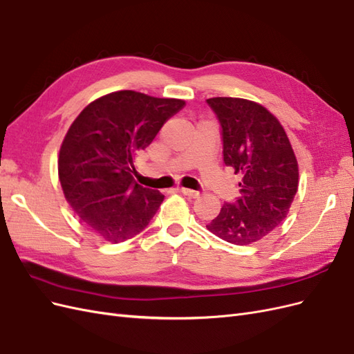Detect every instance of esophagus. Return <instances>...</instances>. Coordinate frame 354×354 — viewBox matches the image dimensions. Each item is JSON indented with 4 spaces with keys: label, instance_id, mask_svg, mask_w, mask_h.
<instances>
[{
    "label": "esophagus",
    "instance_id": "esophagus-1",
    "mask_svg": "<svg viewBox=\"0 0 354 354\" xmlns=\"http://www.w3.org/2000/svg\"><path fill=\"white\" fill-rule=\"evenodd\" d=\"M181 194L186 195V196H190V198H196L199 196V192L198 190H192V189H187V187H180L178 189Z\"/></svg>",
    "mask_w": 354,
    "mask_h": 354
}]
</instances>
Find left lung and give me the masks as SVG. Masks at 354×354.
Listing matches in <instances>:
<instances>
[{"instance_id": "left-lung-1", "label": "left lung", "mask_w": 354, "mask_h": 354, "mask_svg": "<svg viewBox=\"0 0 354 354\" xmlns=\"http://www.w3.org/2000/svg\"><path fill=\"white\" fill-rule=\"evenodd\" d=\"M220 122L223 160L239 174L241 196L207 224L220 239L248 245L281 224L298 189V164L281 122L245 99L207 100Z\"/></svg>"}]
</instances>
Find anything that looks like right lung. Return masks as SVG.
Instances as JSON below:
<instances>
[{
    "label": "right lung",
    "mask_w": 354,
    "mask_h": 354,
    "mask_svg": "<svg viewBox=\"0 0 354 354\" xmlns=\"http://www.w3.org/2000/svg\"><path fill=\"white\" fill-rule=\"evenodd\" d=\"M186 106L131 90L94 100L71 125L59 153V178L80 220L109 242L140 233L164 195L134 181V160Z\"/></svg>",
    "instance_id": "1"
}]
</instances>
